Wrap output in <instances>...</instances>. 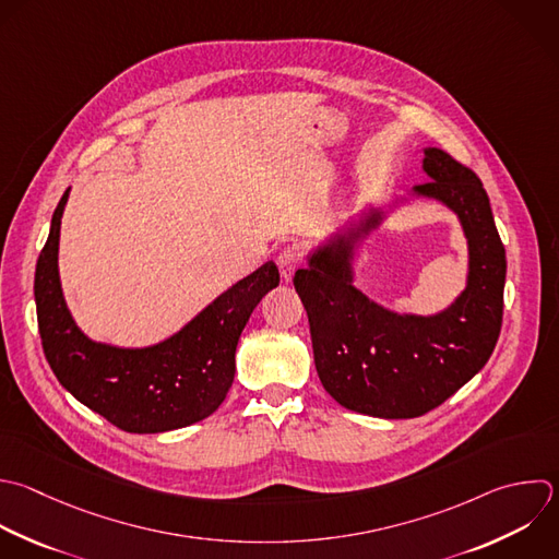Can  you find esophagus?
Returning <instances> with one entry per match:
<instances>
[{"label":"esophagus","instance_id":"1","mask_svg":"<svg viewBox=\"0 0 559 559\" xmlns=\"http://www.w3.org/2000/svg\"><path fill=\"white\" fill-rule=\"evenodd\" d=\"M277 269H280V275L284 282H290L295 271L299 269V255L297 251L293 249H284L280 255H277Z\"/></svg>","mask_w":559,"mask_h":559}]
</instances>
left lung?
<instances>
[{
  "mask_svg": "<svg viewBox=\"0 0 559 559\" xmlns=\"http://www.w3.org/2000/svg\"><path fill=\"white\" fill-rule=\"evenodd\" d=\"M421 151L430 181L402 199L367 203L312 247L293 280L308 312L321 384L341 406L384 419L419 417L456 393L489 360L502 323L507 260L487 192L448 153ZM408 200L448 206L468 242L466 288L435 316L391 311L355 288L361 245L389 209Z\"/></svg>",
  "mask_w": 559,
  "mask_h": 559,
  "instance_id": "8db88e82",
  "label": "left lung"
}]
</instances>
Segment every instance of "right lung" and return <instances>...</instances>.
Segmentation results:
<instances>
[{
    "label": "right lung",
    "mask_w": 559,
    "mask_h": 559,
    "mask_svg": "<svg viewBox=\"0 0 559 559\" xmlns=\"http://www.w3.org/2000/svg\"><path fill=\"white\" fill-rule=\"evenodd\" d=\"M55 210L35 271V301L46 358L59 382L87 408L127 432H168L210 417L236 376L238 338L262 297L280 284L275 262L242 277L173 336L146 347L90 338L72 317L59 275L61 218Z\"/></svg>",
    "instance_id": "add662e5"
}]
</instances>
